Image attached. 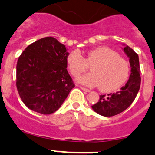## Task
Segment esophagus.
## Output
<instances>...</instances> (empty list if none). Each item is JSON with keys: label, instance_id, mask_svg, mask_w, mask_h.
<instances>
[{"label": "esophagus", "instance_id": "1", "mask_svg": "<svg viewBox=\"0 0 155 155\" xmlns=\"http://www.w3.org/2000/svg\"><path fill=\"white\" fill-rule=\"evenodd\" d=\"M80 89L81 90H83V91L87 92V93H90V90H89V89H86V88H85V87H83V86H80Z\"/></svg>", "mask_w": 155, "mask_h": 155}]
</instances>
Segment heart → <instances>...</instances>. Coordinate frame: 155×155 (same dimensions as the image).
<instances>
[{
	"label": "heart",
	"mask_w": 155,
	"mask_h": 155,
	"mask_svg": "<svg viewBox=\"0 0 155 155\" xmlns=\"http://www.w3.org/2000/svg\"><path fill=\"white\" fill-rule=\"evenodd\" d=\"M68 67L74 76H78L91 65L90 73L77 78L78 83L90 87L100 86L103 92H113L119 89L129 77L130 65L117 52L107 46L90 50L84 58L78 50L67 56Z\"/></svg>",
	"instance_id": "b5f03b06"
}]
</instances>
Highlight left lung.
<instances>
[{"instance_id":"8db88e82","label":"left lung","mask_w":155,"mask_h":155,"mask_svg":"<svg viewBox=\"0 0 155 155\" xmlns=\"http://www.w3.org/2000/svg\"><path fill=\"white\" fill-rule=\"evenodd\" d=\"M123 50L129 58L130 75L126 84L117 93L100 96V100L92 106L93 110L104 117H113L120 114L130 106L137 94L140 86V65L138 55L128 45L123 44Z\"/></svg>"}]
</instances>
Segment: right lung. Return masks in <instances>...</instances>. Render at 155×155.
Returning <instances> with one entry per match:
<instances>
[{
  "mask_svg": "<svg viewBox=\"0 0 155 155\" xmlns=\"http://www.w3.org/2000/svg\"><path fill=\"white\" fill-rule=\"evenodd\" d=\"M69 52L53 37L37 40L24 50L16 67V86L25 105L41 114L58 110L75 87L67 71Z\"/></svg>",
  "mask_w": 155,
  "mask_h": 155,
  "instance_id": "right-lung-1",
  "label": "right lung"
}]
</instances>
